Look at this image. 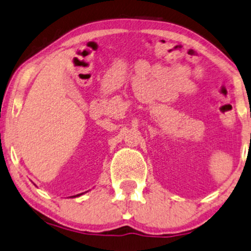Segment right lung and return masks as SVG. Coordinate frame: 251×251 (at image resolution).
Returning a JSON list of instances; mask_svg holds the SVG:
<instances>
[{
  "label": "right lung",
  "instance_id": "obj_1",
  "mask_svg": "<svg viewBox=\"0 0 251 251\" xmlns=\"http://www.w3.org/2000/svg\"><path fill=\"white\" fill-rule=\"evenodd\" d=\"M81 194H83V193H80V194H76V196H73L72 198H75V197H79V196H81Z\"/></svg>",
  "mask_w": 251,
  "mask_h": 251
}]
</instances>
